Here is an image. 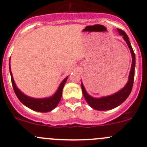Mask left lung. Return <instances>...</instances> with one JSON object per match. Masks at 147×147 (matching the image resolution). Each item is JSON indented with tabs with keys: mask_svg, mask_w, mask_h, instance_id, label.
I'll return each mask as SVG.
<instances>
[{
	"mask_svg": "<svg viewBox=\"0 0 147 147\" xmlns=\"http://www.w3.org/2000/svg\"><path fill=\"white\" fill-rule=\"evenodd\" d=\"M119 34L122 35L123 39L127 43V46L129 48L131 51V56H132V64H131V71H130L129 77H128V80L127 83L125 86L123 88L117 91V93L112 94V95L107 96L101 97V98H94V97L90 96L87 92H86V89L83 86V83H81V88L83 94L84 96V98H86V101L89 105L90 107L98 111H105L112 109L114 108L117 107L119 105H120L122 103L124 102L126 100V98L128 97V96L131 94V90H132L133 84H134V73H135V66H136V57L135 53H134V50L132 49L131 42L129 41V38L127 35V34L120 29H117Z\"/></svg>",
	"mask_w": 147,
	"mask_h": 147,
	"instance_id": "left-lung-1",
	"label": "left lung"
}]
</instances>
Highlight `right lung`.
<instances>
[{"instance_id": "1", "label": "right lung", "mask_w": 147, "mask_h": 147, "mask_svg": "<svg viewBox=\"0 0 147 147\" xmlns=\"http://www.w3.org/2000/svg\"><path fill=\"white\" fill-rule=\"evenodd\" d=\"M9 69H10L11 78V83L13 90H14L17 98H19V100L22 103L23 105H25L26 107H27L30 109H32V110L40 112H50V111L53 110L54 108L57 107V106L59 103L60 100H61V96H62L63 88H64V84L66 83V81H67L68 77L64 78V80H62L61 84L59 86L57 90L53 96L50 97H47V98H35L30 97L28 96H26L25 94H23L21 90L16 87V84L14 83V80H13L11 71L10 62H9Z\"/></svg>"}]
</instances>
